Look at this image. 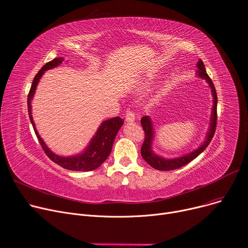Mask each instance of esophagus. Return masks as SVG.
<instances>
[{
  "instance_id": "34e87169",
  "label": "esophagus",
  "mask_w": 248,
  "mask_h": 248,
  "mask_svg": "<svg viewBox=\"0 0 248 248\" xmlns=\"http://www.w3.org/2000/svg\"><path fill=\"white\" fill-rule=\"evenodd\" d=\"M135 118H136V116H135L134 112H128L125 116V120L128 123H131V122L135 121Z\"/></svg>"
}]
</instances>
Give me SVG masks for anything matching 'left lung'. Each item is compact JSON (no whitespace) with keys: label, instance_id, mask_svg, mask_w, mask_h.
<instances>
[{"label":"left lung","instance_id":"obj_1","mask_svg":"<svg viewBox=\"0 0 248 248\" xmlns=\"http://www.w3.org/2000/svg\"><path fill=\"white\" fill-rule=\"evenodd\" d=\"M197 67H198V70H197L198 77L207 80V82L211 88L212 96H213V108H212L211 120H210V126H209V131L207 133V137L201 146H199L196 150L190 153H186V155L175 157V158H170V159L164 158L155 155V153L152 151L151 144L153 141V137H155V130H153L150 118L148 116L142 117L141 118V125L143 127L145 137H144V142L142 146H141V156H142L143 159L153 169L158 170H176L186 166V163L191 162L198 155H201V153L206 149V147L210 144L212 138L214 136L216 124H217V93H216L213 81H212V79L206 73L205 65L201 60H199L197 63Z\"/></svg>","mask_w":248,"mask_h":248}]
</instances>
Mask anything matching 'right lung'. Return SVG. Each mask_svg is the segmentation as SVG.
Segmentation results:
<instances>
[{
	"label": "right lung",
	"mask_w": 248,
	"mask_h": 248,
	"mask_svg": "<svg viewBox=\"0 0 248 248\" xmlns=\"http://www.w3.org/2000/svg\"><path fill=\"white\" fill-rule=\"evenodd\" d=\"M63 61H64L63 57L54 58V60H52L51 62L44 64L42 68L37 73V75L35 76L32 81V86L29 91L28 99H27L29 118L32 123V126L34 128L35 134H36L39 140V143L42 146V149L44 150L45 155L48 156L53 162L57 163L58 166H61L62 168L66 169L68 170H76V171L93 170L98 169L110 155L115 137L124 123V120L121 119L120 117H114L109 120L102 122L101 126L98 128L96 135L92 138V140L90 141V144L87 146L84 152H81L77 155L65 156V157L55 155L54 152H52L48 147H47L43 139L38 134L37 129L35 127V123L33 121V117L31 113V100L33 99L34 93H35V90H36L39 79L41 78L45 70H48L50 68L60 65Z\"/></svg>",
	"instance_id": "1"
}]
</instances>
